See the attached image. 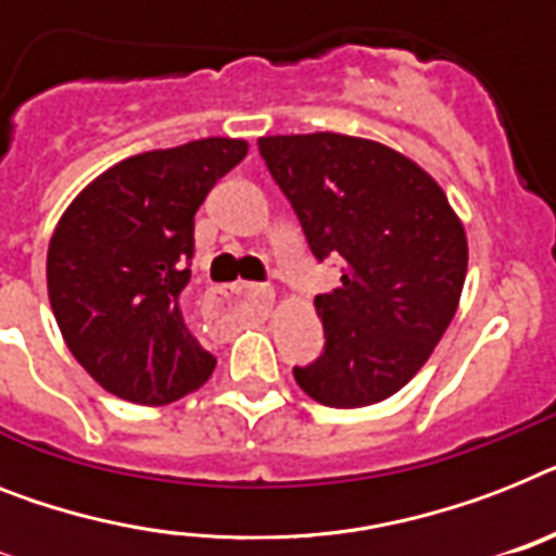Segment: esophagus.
<instances>
[{"label": "esophagus", "mask_w": 556, "mask_h": 556, "mask_svg": "<svg viewBox=\"0 0 556 556\" xmlns=\"http://www.w3.org/2000/svg\"><path fill=\"white\" fill-rule=\"evenodd\" d=\"M207 305L214 314H228L239 305H251L256 314H268L274 305V288L254 286V282H233V286H219L207 291Z\"/></svg>", "instance_id": "esophagus-1"}]
</instances>
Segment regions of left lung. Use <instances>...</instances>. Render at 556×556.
I'll return each mask as SVG.
<instances>
[{"mask_svg":"<svg viewBox=\"0 0 556 556\" xmlns=\"http://www.w3.org/2000/svg\"><path fill=\"white\" fill-rule=\"evenodd\" d=\"M256 146L317 263L342 260L340 288L314 300L323 354L293 365V380L328 408L380 403L426 365L454 319L466 231L440 185L380 142L305 134Z\"/></svg>","mask_w":556,"mask_h":556,"instance_id":"8db88e82","label":"left lung"}]
</instances>
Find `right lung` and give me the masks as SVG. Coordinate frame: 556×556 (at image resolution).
Instances as JSON below:
<instances>
[{"label":"right lung","instance_id":"add662e5","mask_svg":"<svg viewBox=\"0 0 556 556\" xmlns=\"http://www.w3.org/2000/svg\"><path fill=\"white\" fill-rule=\"evenodd\" d=\"M248 142L211 137L148 151L93 179L67 207L48 248V296L76 363L139 405H168L214 371L185 328L193 216L245 160Z\"/></svg>","mask_w":556,"mask_h":556}]
</instances>
